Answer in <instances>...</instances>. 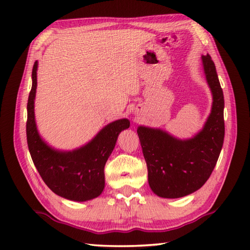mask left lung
<instances>
[{
  "label": "left lung",
  "mask_w": 250,
  "mask_h": 250,
  "mask_svg": "<svg viewBox=\"0 0 250 250\" xmlns=\"http://www.w3.org/2000/svg\"><path fill=\"white\" fill-rule=\"evenodd\" d=\"M202 64L213 103L198 133L189 139H178L160 128H137L147 163L148 183L160 198H183L199 190L209 178L224 145V92L209 55L202 56Z\"/></svg>",
  "instance_id": "obj_1"
}]
</instances>
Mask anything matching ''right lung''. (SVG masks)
I'll list each match as a JSON object with an SVG mask.
<instances>
[{
  "mask_svg": "<svg viewBox=\"0 0 250 250\" xmlns=\"http://www.w3.org/2000/svg\"><path fill=\"white\" fill-rule=\"evenodd\" d=\"M37 66L36 61L32 70V88L26 106V141L34 166L45 184L59 196L76 202L98 198L105 187V163L120 132L129 128L130 121L122 118L110 122L87 144L73 150L56 149L43 140L37 130L34 113Z\"/></svg>",
  "mask_w": 250,
  "mask_h": 250,
  "instance_id": "1",
  "label": "right lung"
}]
</instances>
